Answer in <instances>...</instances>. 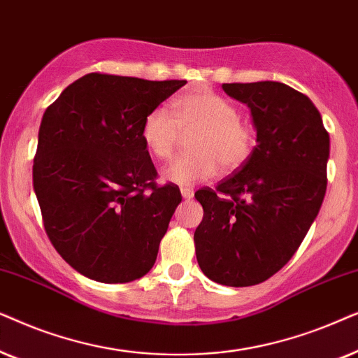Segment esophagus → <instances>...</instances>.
Returning <instances> with one entry per match:
<instances>
[{
  "label": "esophagus",
  "mask_w": 358,
  "mask_h": 358,
  "mask_svg": "<svg viewBox=\"0 0 358 358\" xmlns=\"http://www.w3.org/2000/svg\"><path fill=\"white\" fill-rule=\"evenodd\" d=\"M180 192H182V196H183V198H187V199L193 198V189H192V188L182 187V188H180Z\"/></svg>",
  "instance_id": "obj_1"
}]
</instances>
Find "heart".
Here are the masks:
<instances>
[{
  "instance_id": "heart-1",
  "label": "heart",
  "mask_w": 358,
  "mask_h": 358,
  "mask_svg": "<svg viewBox=\"0 0 358 358\" xmlns=\"http://www.w3.org/2000/svg\"><path fill=\"white\" fill-rule=\"evenodd\" d=\"M188 137L187 154L176 157L165 170V180L178 185H193L222 170H237L249 160L255 134L236 104L211 92L198 90L173 99L171 114L154 108L142 121L141 137L155 159L169 160L178 145L182 132Z\"/></svg>"
}]
</instances>
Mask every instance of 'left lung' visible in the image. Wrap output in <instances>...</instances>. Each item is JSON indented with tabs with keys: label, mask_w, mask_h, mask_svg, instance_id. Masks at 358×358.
I'll return each instance as SVG.
<instances>
[{
	"label": "left lung",
	"mask_w": 358,
	"mask_h": 358,
	"mask_svg": "<svg viewBox=\"0 0 358 358\" xmlns=\"http://www.w3.org/2000/svg\"><path fill=\"white\" fill-rule=\"evenodd\" d=\"M250 108L257 145L216 188L194 193L198 265L213 282L252 287L282 270L301 245L327 188L329 132L306 94L278 82L224 83Z\"/></svg>",
	"instance_id": "8db88e82"
}]
</instances>
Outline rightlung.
Masks as SVG:
<instances>
[{
    "label": "right lung",
    "mask_w": 358,
    "mask_h": 358,
    "mask_svg": "<svg viewBox=\"0 0 358 358\" xmlns=\"http://www.w3.org/2000/svg\"><path fill=\"white\" fill-rule=\"evenodd\" d=\"M185 83L93 71L45 109L32 165L42 222L62 259L88 278L127 283L155 264L182 194L155 182L141 127Z\"/></svg>",
    "instance_id": "1"
}]
</instances>
